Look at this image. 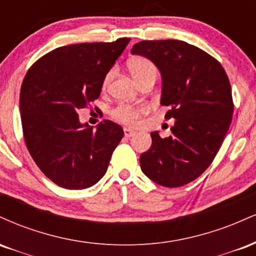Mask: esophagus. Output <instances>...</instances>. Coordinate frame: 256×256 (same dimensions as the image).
<instances>
[{
  "label": "esophagus",
  "mask_w": 256,
  "mask_h": 256,
  "mask_svg": "<svg viewBox=\"0 0 256 256\" xmlns=\"http://www.w3.org/2000/svg\"><path fill=\"white\" fill-rule=\"evenodd\" d=\"M124 134H125V137H132L136 134V131L131 130L130 128H124Z\"/></svg>",
  "instance_id": "1"
}]
</instances>
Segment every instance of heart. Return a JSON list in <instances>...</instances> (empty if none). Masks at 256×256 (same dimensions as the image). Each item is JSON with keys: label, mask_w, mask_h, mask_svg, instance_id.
Masks as SVG:
<instances>
[{"label": "heart", "mask_w": 256, "mask_h": 256, "mask_svg": "<svg viewBox=\"0 0 256 256\" xmlns=\"http://www.w3.org/2000/svg\"><path fill=\"white\" fill-rule=\"evenodd\" d=\"M128 67L131 76L138 84L146 78H155L158 74V67L155 66V64L149 60V58L143 56L131 58L128 62ZM113 76L114 68H110V71L106 73L104 80H102V88H104V89H107V86L110 85ZM146 112V107L143 104H122L110 110V116L112 118L116 119V122H122V124L134 125L136 124L137 120L140 119V116L144 114Z\"/></svg>", "instance_id": "obj_1"}]
</instances>
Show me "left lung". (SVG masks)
Instances as JSON below:
<instances>
[{"label":"left lung","instance_id":"obj_1","mask_svg":"<svg viewBox=\"0 0 256 256\" xmlns=\"http://www.w3.org/2000/svg\"><path fill=\"white\" fill-rule=\"evenodd\" d=\"M131 52L160 70L165 118L176 119L170 137L152 132L140 168L158 185L183 186L210 167L222 144L234 113L230 80L216 58L182 40H142Z\"/></svg>","mask_w":256,"mask_h":256}]
</instances>
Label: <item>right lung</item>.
I'll use <instances>...</instances> for the list:
<instances>
[{"label": "right lung", "instance_id": "1", "mask_svg": "<svg viewBox=\"0 0 256 256\" xmlns=\"http://www.w3.org/2000/svg\"><path fill=\"white\" fill-rule=\"evenodd\" d=\"M130 42L80 43L60 46L40 58L20 89L26 148L40 170L64 189L92 186L104 176L122 126L104 120L94 130L77 112L98 98L104 74Z\"/></svg>", "mask_w": 256, "mask_h": 256}]
</instances>
